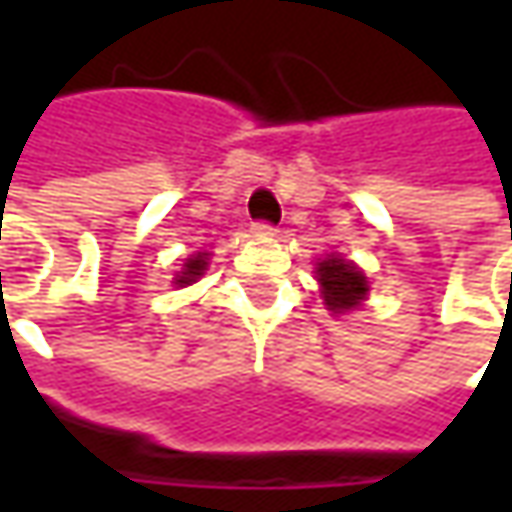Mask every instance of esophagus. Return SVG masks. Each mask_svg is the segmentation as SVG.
<instances>
[{
    "label": "esophagus",
    "mask_w": 512,
    "mask_h": 512,
    "mask_svg": "<svg viewBox=\"0 0 512 512\" xmlns=\"http://www.w3.org/2000/svg\"><path fill=\"white\" fill-rule=\"evenodd\" d=\"M256 236H273L276 233V227L270 225V222H253V227H250Z\"/></svg>",
    "instance_id": "1"
}]
</instances>
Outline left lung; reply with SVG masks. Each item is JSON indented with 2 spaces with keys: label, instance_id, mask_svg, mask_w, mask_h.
Listing matches in <instances>:
<instances>
[{
  "label": "left lung",
  "instance_id": "obj_1",
  "mask_svg": "<svg viewBox=\"0 0 512 512\" xmlns=\"http://www.w3.org/2000/svg\"><path fill=\"white\" fill-rule=\"evenodd\" d=\"M316 282L322 285V299L333 313H350L367 299V276L342 256H327L316 265Z\"/></svg>",
  "mask_w": 512,
  "mask_h": 512
}]
</instances>
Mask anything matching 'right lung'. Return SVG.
<instances>
[{
	"label": "right lung",
	"mask_w": 512,
	"mask_h": 512,
	"mask_svg": "<svg viewBox=\"0 0 512 512\" xmlns=\"http://www.w3.org/2000/svg\"><path fill=\"white\" fill-rule=\"evenodd\" d=\"M205 270H207V253H196L193 259H187L185 267H182V273L176 276V282H173V285H179V287L193 285Z\"/></svg>",
	"instance_id": "add662e5"
}]
</instances>
